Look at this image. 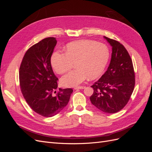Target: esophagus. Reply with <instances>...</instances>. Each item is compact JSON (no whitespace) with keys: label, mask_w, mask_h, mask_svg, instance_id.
Instances as JSON below:
<instances>
[{"label":"esophagus","mask_w":152,"mask_h":152,"mask_svg":"<svg viewBox=\"0 0 152 152\" xmlns=\"http://www.w3.org/2000/svg\"><path fill=\"white\" fill-rule=\"evenodd\" d=\"M85 88L84 86H78V87H74L75 90H77V89H83Z\"/></svg>","instance_id":"34e87169"}]
</instances>
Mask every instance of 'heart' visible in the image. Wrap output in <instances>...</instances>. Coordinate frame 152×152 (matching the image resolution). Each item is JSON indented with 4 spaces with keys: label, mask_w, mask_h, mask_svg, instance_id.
<instances>
[{
    "label": "heart",
    "mask_w": 152,
    "mask_h": 152,
    "mask_svg": "<svg viewBox=\"0 0 152 152\" xmlns=\"http://www.w3.org/2000/svg\"><path fill=\"white\" fill-rule=\"evenodd\" d=\"M109 56V49L105 44L91 40H80L67 44L66 53L54 52L50 63L59 74L65 73L75 63V70L61 79L63 86L75 87L88 77L94 79L101 75L107 65Z\"/></svg>",
    "instance_id": "heart-1"
}]
</instances>
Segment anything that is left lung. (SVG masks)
I'll return each mask as SVG.
<instances>
[{"label":"left lung","instance_id":"1","mask_svg":"<svg viewBox=\"0 0 152 152\" xmlns=\"http://www.w3.org/2000/svg\"><path fill=\"white\" fill-rule=\"evenodd\" d=\"M104 38L112 47L111 61L107 70L91 86L94 93L90 100L101 111L114 113L129 100L134 88L135 75L132 59L124 45L115 40Z\"/></svg>","mask_w":152,"mask_h":152}]
</instances>
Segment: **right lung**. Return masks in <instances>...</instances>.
Returning <instances> with one entry per match:
<instances>
[{
	"label": "right lung",
	"instance_id": "add662e5",
	"mask_svg": "<svg viewBox=\"0 0 152 152\" xmlns=\"http://www.w3.org/2000/svg\"><path fill=\"white\" fill-rule=\"evenodd\" d=\"M57 41L45 38L32 45L26 52L20 67L21 93L34 111L43 117L58 114L67 105L73 89H58V79L54 75L50 58Z\"/></svg>",
	"mask_w": 152,
	"mask_h": 152
}]
</instances>
